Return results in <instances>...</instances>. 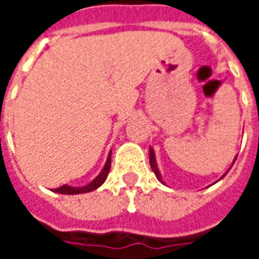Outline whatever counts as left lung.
Instances as JSON below:
<instances>
[{
	"label": "left lung",
	"instance_id": "8db88e82",
	"mask_svg": "<svg viewBox=\"0 0 259 259\" xmlns=\"http://www.w3.org/2000/svg\"><path fill=\"white\" fill-rule=\"evenodd\" d=\"M234 161H236V158H234ZM150 165H151V169L152 172L155 174V176H157V179L159 180V182H162V178H161V174H159V170H158L157 168V162H155V155H154V151H152V148L150 150ZM225 176V175H223ZM163 183V182H162Z\"/></svg>",
	"mask_w": 259,
	"mask_h": 259
}]
</instances>
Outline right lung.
Returning <instances> with one entry per match:
<instances>
[{"mask_svg":"<svg viewBox=\"0 0 259 259\" xmlns=\"http://www.w3.org/2000/svg\"><path fill=\"white\" fill-rule=\"evenodd\" d=\"M109 169H111V154H109V157H108L107 163H105V166L102 169L101 174L98 175L96 179L91 182L90 185L84 186V187H80V189L70 187V186H61L58 189H54L53 191L59 193V194H81V193H89V191L96 190V189H98V187L105 182V179L108 178V174H109Z\"/></svg>","mask_w":259,"mask_h":259,"instance_id":"1","label":"right lung"}]
</instances>
